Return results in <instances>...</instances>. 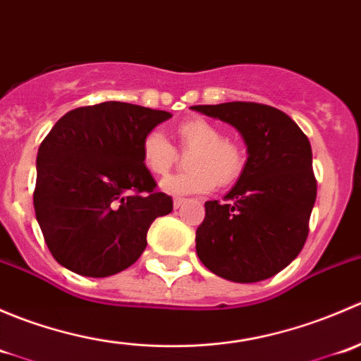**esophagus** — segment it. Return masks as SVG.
Masks as SVG:
<instances>
[{"mask_svg": "<svg viewBox=\"0 0 361 361\" xmlns=\"http://www.w3.org/2000/svg\"><path fill=\"white\" fill-rule=\"evenodd\" d=\"M183 204H185V199H181V197H176V199H174V201H173L174 209H180V207L183 206Z\"/></svg>", "mask_w": 361, "mask_h": 361, "instance_id": "obj_1", "label": "esophagus"}]
</instances>
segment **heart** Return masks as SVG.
Masks as SVG:
<instances>
[{"instance_id": "heart-1", "label": "heart", "mask_w": 361, "mask_h": 361, "mask_svg": "<svg viewBox=\"0 0 361 361\" xmlns=\"http://www.w3.org/2000/svg\"><path fill=\"white\" fill-rule=\"evenodd\" d=\"M181 148L192 150L187 166L190 171L166 178L160 183L166 194L192 195L209 192L218 185H228L241 174L243 152L234 141L224 140L220 129L204 118H190L176 127ZM145 167L155 176H164L176 162V148L160 130H150L141 143Z\"/></svg>"}]
</instances>
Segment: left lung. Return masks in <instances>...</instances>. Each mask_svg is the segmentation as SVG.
<instances>
[{
  "mask_svg": "<svg viewBox=\"0 0 361 361\" xmlns=\"http://www.w3.org/2000/svg\"><path fill=\"white\" fill-rule=\"evenodd\" d=\"M192 110L238 129L248 154L225 202L204 204L206 216L195 232L199 258L228 281L272 278L307 239L316 201L311 143L286 113L265 104L235 101Z\"/></svg>",
  "mask_w": 361,
  "mask_h": 361,
  "instance_id": "left-lung-1",
  "label": "left lung"
}]
</instances>
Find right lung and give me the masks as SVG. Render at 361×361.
<instances>
[{"mask_svg": "<svg viewBox=\"0 0 361 361\" xmlns=\"http://www.w3.org/2000/svg\"><path fill=\"white\" fill-rule=\"evenodd\" d=\"M169 111L106 101L68 111L43 140L32 195L47 246L63 267L108 278L147 248L155 218L173 199L155 192L141 143Z\"/></svg>", "mask_w": 361, "mask_h": 361, "instance_id": "obj_1", "label": "right lung"}]
</instances>
